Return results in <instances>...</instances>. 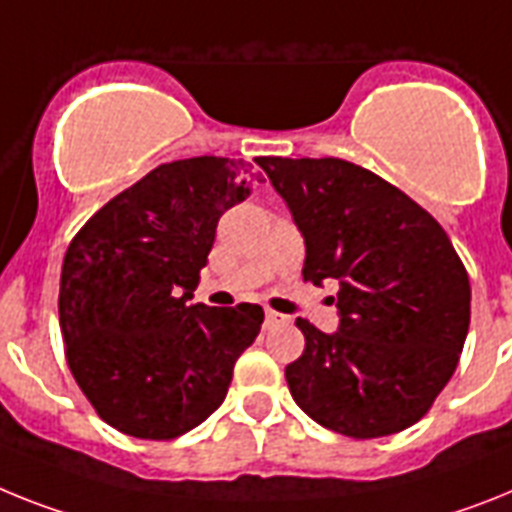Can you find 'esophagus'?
I'll return each mask as SVG.
<instances>
[{
	"label": "esophagus",
	"instance_id": "34e87169",
	"mask_svg": "<svg viewBox=\"0 0 512 512\" xmlns=\"http://www.w3.org/2000/svg\"><path fill=\"white\" fill-rule=\"evenodd\" d=\"M289 322V317L286 315H278V312H265V328L273 330V328H281V325H286Z\"/></svg>",
	"mask_w": 512,
	"mask_h": 512
}]
</instances>
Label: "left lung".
Instances as JSON below:
<instances>
[{
  "label": "left lung",
  "instance_id": "left-lung-1",
  "mask_svg": "<svg viewBox=\"0 0 512 512\" xmlns=\"http://www.w3.org/2000/svg\"><path fill=\"white\" fill-rule=\"evenodd\" d=\"M304 236V281L338 283V330L296 320L304 354L286 367L296 406L356 440L419 422L453 377L471 286L422 205L341 158H255Z\"/></svg>",
  "mask_w": 512,
  "mask_h": 512
}]
</instances>
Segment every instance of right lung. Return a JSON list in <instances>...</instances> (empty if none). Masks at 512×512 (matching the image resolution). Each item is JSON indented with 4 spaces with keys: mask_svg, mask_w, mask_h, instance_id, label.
Here are the masks:
<instances>
[{
    "mask_svg": "<svg viewBox=\"0 0 512 512\" xmlns=\"http://www.w3.org/2000/svg\"><path fill=\"white\" fill-rule=\"evenodd\" d=\"M247 163H161L77 231L59 286L67 364L103 422L174 440L229 393L263 325L260 304H192L218 218L249 197Z\"/></svg>",
    "mask_w": 512,
    "mask_h": 512,
    "instance_id": "right-lung-1",
    "label": "right lung"
}]
</instances>
